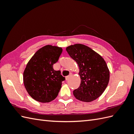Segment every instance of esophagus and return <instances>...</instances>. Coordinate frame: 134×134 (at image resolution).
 <instances>
[{
    "label": "esophagus",
    "mask_w": 134,
    "mask_h": 134,
    "mask_svg": "<svg viewBox=\"0 0 134 134\" xmlns=\"http://www.w3.org/2000/svg\"><path fill=\"white\" fill-rule=\"evenodd\" d=\"M70 76H71V74H70L69 75L67 76L66 77V80H68L70 78Z\"/></svg>",
    "instance_id": "34e87169"
}]
</instances>
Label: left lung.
<instances>
[{
  "label": "left lung",
  "instance_id": "8db88e82",
  "mask_svg": "<svg viewBox=\"0 0 134 134\" xmlns=\"http://www.w3.org/2000/svg\"><path fill=\"white\" fill-rule=\"evenodd\" d=\"M66 50L79 68L81 83L73 91L74 97L86 102L98 98L109 82V71L106 62L92 48L82 44L69 46Z\"/></svg>",
  "mask_w": 134,
  "mask_h": 134
}]
</instances>
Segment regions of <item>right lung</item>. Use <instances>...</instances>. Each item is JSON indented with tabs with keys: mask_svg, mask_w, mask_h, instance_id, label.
<instances>
[{
	"mask_svg": "<svg viewBox=\"0 0 134 134\" xmlns=\"http://www.w3.org/2000/svg\"><path fill=\"white\" fill-rule=\"evenodd\" d=\"M62 48L51 45L42 47L27 63L23 72V83L27 92L36 100L50 102L58 96L65 79L53 65L58 62Z\"/></svg>",
	"mask_w": 134,
	"mask_h": 134,
	"instance_id": "add662e5",
	"label": "right lung"
}]
</instances>
